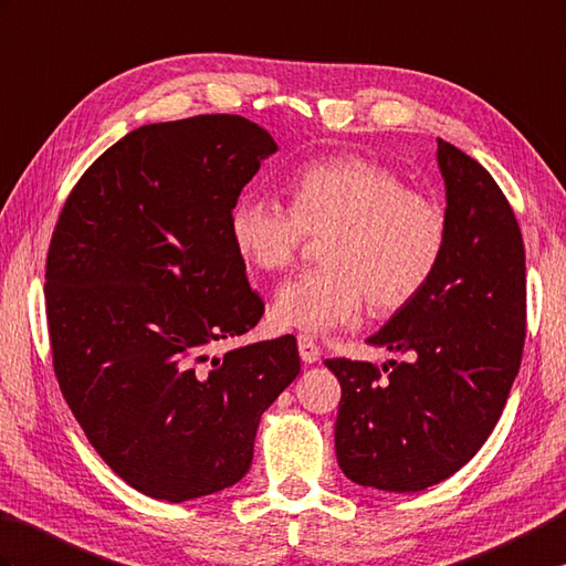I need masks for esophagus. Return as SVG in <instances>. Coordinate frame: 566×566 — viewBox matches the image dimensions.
Here are the masks:
<instances>
[{
    "mask_svg": "<svg viewBox=\"0 0 566 566\" xmlns=\"http://www.w3.org/2000/svg\"><path fill=\"white\" fill-rule=\"evenodd\" d=\"M296 345H298L301 359H304L306 364H313V361H318V359H321V347L313 343V337H308V335H298V337H296Z\"/></svg>",
    "mask_w": 566,
    "mask_h": 566,
    "instance_id": "1",
    "label": "esophagus"
}]
</instances>
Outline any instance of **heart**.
<instances>
[{"label":"heart","instance_id":"1","mask_svg":"<svg viewBox=\"0 0 566 566\" xmlns=\"http://www.w3.org/2000/svg\"><path fill=\"white\" fill-rule=\"evenodd\" d=\"M292 207L245 192L229 212L235 253L255 272H282L325 239V268L289 280L272 304L277 325L331 333L354 325L369 301L380 315L410 306L437 277L449 248V214L433 197L407 188L396 168L361 154L301 166Z\"/></svg>","mask_w":566,"mask_h":566}]
</instances>
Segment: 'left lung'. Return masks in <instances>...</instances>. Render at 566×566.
Listing matches in <instances>:
<instances>
[{
	"label": "left lung",
	"instance_id": "1",
	"mask_svg": "<svg viewBox=\"0 0 566 566\" xmlns=\"http://www.w3.org/2000/svg\"><path fill=\"white\" fill-rule=\"evenodd\" d=\"M449 248L437 277L366 343L410 354L384 371L325 359L343 388L335 422L345 475L419 492L461 470L502 417L525 339V253L506 195L439 139ZM389 376L386 377L385 374Z\"/></svg>",
	"mask_w": 566,
	"mask_h": 566
}]
</instances>
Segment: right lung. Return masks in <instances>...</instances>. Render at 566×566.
<instances>
[{"mask_svg":"<svg viewBox=\"0 0 566 566\" xmlns=\"http://www.w3.org/2000/svg\"><path fill=\"white\" fill-rule=\"evenodd\" d=\"M274 151L241 115L144 125L86 168L52 231V369L88 443L147 496L239 482L262 412L298 376L294 335L207 357L265 313L229 212Z\"/></svg>","mask_w":566,"mask_h":566,"instance_id":"1","label":"right lung"}]
</instances>
